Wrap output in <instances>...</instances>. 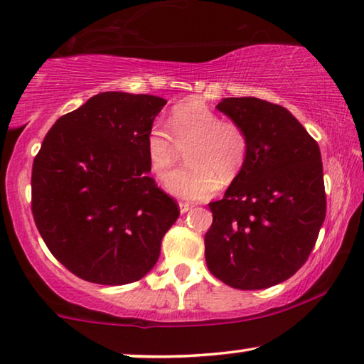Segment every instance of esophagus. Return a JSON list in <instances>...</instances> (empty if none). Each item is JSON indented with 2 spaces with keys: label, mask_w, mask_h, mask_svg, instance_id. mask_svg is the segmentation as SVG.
<instances>
[{
  "label": "esophagus",
  "mask_w": 364,
  "mask_h": 364,
  "mask_svg": "<svg viewBox=\"0 0 364 364\" xmlns=\"http://www.w3.org/2000/svg\"><path fill=\"white\" fill-rule=\"evenodd\" d=\"M193 209V204H189V203H180V213L181 214H186L188 210H191Z\"/></svg>",
  "instance_id": "34e87169"
}]
</instances>
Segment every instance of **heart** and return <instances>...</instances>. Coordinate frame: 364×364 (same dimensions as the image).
I'll return each mask as SVG.
<instances>
[{"mask_svg":"<svg viewBox=\"0 0 364 364\" xmlns=\"http://www.w3.org/2000/svg\"><path fill=\"white\" fill-rule=\"evenodd\" d=\"M170 127L176 142L189 144L188 166L166 176L165 189L173 196L200 200L213 196L222 184L235 180L248 156L245 130L234 122H224L203 101L191 100L173 107ZM145 154L151 173L164 178L173 165L175 145L164 129H150Z\"/></svg>","mask_w":364,"mask_h":364,"instance_id":"b5f03b06","label":"heart"}]
</instances>
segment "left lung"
<instances>
[{
  "label": "left lung",
  "mask_w": 364,
  "mask_h": 364,
  "mask_svg": "<svg viewBox=\"0 0 364 364\" xmlns=\"http://www.w3.org/2000/svg\"><path fill=\"white\" fill-rule=\"evenodd\" d=\"M215 107L245 130L248 156L209 204L205 263L235 289H264L291 278L316 245L327 209L321 149L283 106L224 97Z\"/></svg>",
  "instance_id": "1"
}]
</instances>
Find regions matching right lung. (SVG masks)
Segmentation results:
<instances>
[{"mask_svg":"<svg viewBox=\"0 0 364 364\" xmlns=\"http://www.w3.org/2000/svg\"><path fill=\"white\" fill-rule=\"evenodd\" d=\"M164 97L105 91L65 114L32 165V214L58 262L78 278L142 279L180 210L149 176L145 139Z\"/></svg>","mask_w":364,"mask_h":364,"instance_id":"1","label":"right lung"}]
</instances>
